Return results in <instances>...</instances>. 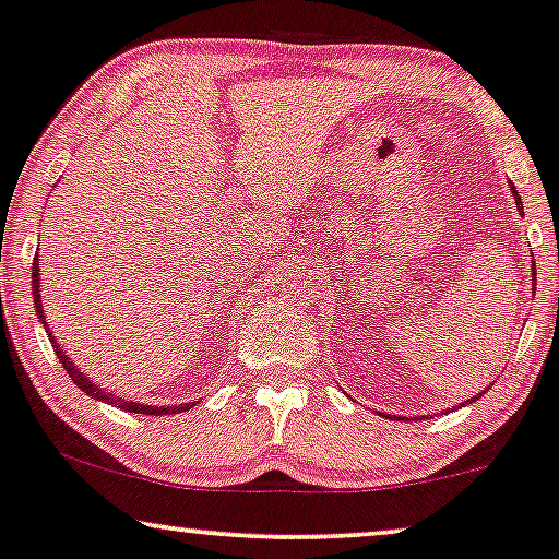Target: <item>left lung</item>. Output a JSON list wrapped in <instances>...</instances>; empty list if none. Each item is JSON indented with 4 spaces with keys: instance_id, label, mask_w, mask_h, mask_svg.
I'll list each match as a JSON object with an SVG mask.
<instances>
[{
    "instance_id": "8db88e82",
    "label": "left lung",
    "mask_w": 559,
    "mask_h": 559,
    "mask_svg": "<svg viewBox=\"0 0 559 559\" xmlns=\"http://www.w3.org/2000/svg\"><path fill=\"white\" fill-rule=\"evenodd\" d=\"M511 190H513V198H515V209H519V211H524V203H521V195L519 193H515V188H513V182H511ZM534 278H536V267H534ZM536 286V284H534ZM477 397H472V400H467V405H469V402H475Z\"/></svg>"
}]
</instances>
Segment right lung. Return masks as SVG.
<instances>
[{"mask_svg":"<svg viewBox=\"0 0 559 559\" xmlns=\"http://www.w3.org/2000/svg\"><path fill=\"white\" fill-rule=\"evenodd\" d=\"M38 258L33 260V301H35V312H38V320H40V324H44L46 328V332H48V324H46V317H44V304H40V294H38ZM48 337H51V345L56 348V356H59V361L63 364V369L69 371V377H72V381L76 386H80V390L84 392V394H90V397H95V400H103V402H110L112 407H121V409H129V413H139V415H173V413H182V409H190L193 405H169V407H157V405H141V402H131V400H121V397H116V394H110V392H103V386H97V384H92L90 381V377H84V373L76 369V366L72 364V358L67 356V353H63L61 348H59V343H56V337L51 335V332H48Z\"/></svg>","mask_w":559,"mask_h":559,"instance_id":"add662e5","label":"right lung"}]
</instances>
